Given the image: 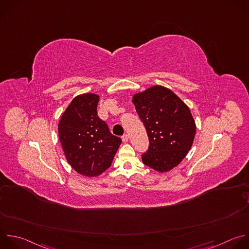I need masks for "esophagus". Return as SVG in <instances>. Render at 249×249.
<instances>
[{"label":"esophagus","mask_w":249,"mask_h":249,"mask_svg":"<svg viewBox=\"0 0 249 249\" xmlns=\"http://www.w3.org/2000/svg\"><path fill=\"white\" fill-rule=\"evenodd\" d=\"M122 141H123V142H127L128 141H129V136L126 134V135H124L123 137H122Z\"/></svg>","instance_id":"esophagus-1"}]
</instances>
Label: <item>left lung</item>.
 Here are the masks:
<instances>
[{"mask_svg": "<svg viewBox=\"0 0 249 249\" xmlns=\"http://www.w3.org/2000/svg\"><path fill=\"white\" fill-rule=\"evenodd\" d=\"M136 111L149 140L142 154L144 165L167 172L184 159L196 136V123L190 108L171 90L153 86L133 98Z\"/></svg>", "mask_w": 249, "mask_h": 249, "instance_id": "8db88e82", "label": "left lung"}]
</instances>
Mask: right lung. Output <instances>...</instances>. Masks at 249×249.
I'll list each match as a JSON object with an SVG mask.
<instances>
[{"mask_svg": "<svg viewBox=\"0 0 249 249\" xmlns=\"http://www.w3.org/2000/svg\"><path fill=\"white\" fill-rule=\"evenodd\" d=\"M99 100L95 94L74 98L58 123V137L68 163L88 177L99 176L110 167L122 142L98 116Z\"/></svg>", "mask_w": 249, "mask_h": 249, "instance_id": "1", "label": "right lung"}]
</instances>
